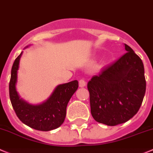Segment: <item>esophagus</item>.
<instances>
[{"label": "esophagus", "instance_id": "34e87169", "mask_svg": "<svg viewBox=\"0 0 153 153\" xmlns=\"http://www.w3.org/2000/svg\"><path fill=\"white\" fill-rule=\"evenodd\" d=\"M86 85V82H85V79H80L79 80V87H81V88H82V87H84L85 86V85Z\"/></svg>", "mask_w": 153, "mask_h": 153}]
</instances>
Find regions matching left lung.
<instances>
[{
	"mask_svg": "<svg viewBox=\"0 0 153 153\" xmlns=\"http://www.w3.org/2000/svg\"><path fill=\"white\" fill-rule=\"evenodd\" d=\"M125 49L126 54L103 68L87 85L91 116L96 122L109 126L131 119L146 92L143 62L126 43Z\"/></svg>",
	"mask_w": 153,
	"mask_h": 153,
	"instance_id": "8db88e82",
	"label": "left lung"
}]
</instances>
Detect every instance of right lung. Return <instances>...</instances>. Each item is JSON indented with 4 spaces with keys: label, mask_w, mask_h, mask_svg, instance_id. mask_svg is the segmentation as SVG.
I'll use <instances>...</instances> for the list:
<instances>
[{
    "label": "right lung",
    "mask_w": 153,
    "mask_h": 153,
    "mask_svg": "<svg viewBox=\"0 0 153 153\" xmlns=\"http://www.w3.org/2000/svg\"><path fill=\"white\" fill-rule=\"evenodd\" d=\"M22 53L16 59L10 77L9 91L13 107L19 119L32 128L48 131L59 128L64 123L66 109L71 97L78 88V81L58 85L46 102L39 105H30L20 99L16 90L17 71Z\"/></svg>",
    "instance_id": "obj_1"
}]
</instances>
